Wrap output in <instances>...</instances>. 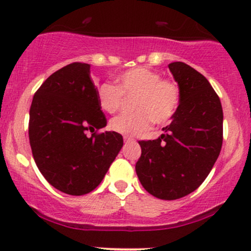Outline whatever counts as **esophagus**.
<instances>
[{"label": "esophagus", "mask_w": 251, "mask_h": 251, "mask_svg": "<svg viewBox=\"0 0 251 251\" xmlns=\"http://www.w3.org/2000/svg\"><path fill=\"white\" fill-rule=\"evenodd\" d=\"M124 140H125V142H132V140H134V138H132V137H128V136H124Z\"/></svg>", "instance_id": "1"}]
</instances>
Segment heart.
I'll return each instance as SVG.
<instances>
[{"mask_svg": "<svg viewBox=\"0 0 251 251\" xmlns=\"http://www.w3.org/2000/svg\"><path fill=\"white\" fill-rule=\"evenodd\" d=\"M115 83L99 87L98 100L107 113L119 111L123 95H133V113L121 114L109 121V128L124 136H138L150 128L152 121L163 125L178 108L181 93L174 81L163 79L161 74L148 67H137L115 77Z\"/></svg>", "mask_w": 251, "mask_h": 251, "instance_id": "1", "label": "heart"}]
</instances>
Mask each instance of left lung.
Wrapping results in <instances>:
<instances>
[{"label": "left lung", "mask_w": 251, "mask_h": 251, "mask_svg": "<svg viewBox=\"0 0 251 251\" xmlns=\"http://www.w3.org/2000/svg\"><path fill=\"white\" fill-rule=\"evenodd\" d=\"M180 88L178 108L164 133L140 140L136 173L145 191L163 200L194 192L218 158L223 144V108L210 82L182 62L170 63Z\"/></svg>", "instance_id": "obj_1"}]
</instances>
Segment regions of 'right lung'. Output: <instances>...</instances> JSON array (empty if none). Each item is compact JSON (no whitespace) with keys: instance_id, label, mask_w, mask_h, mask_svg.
<instances>
[{"instance_id":"add662e5","label":"right lung","mask_w":251,"mask_h":251,"mask_svg":"<svg viewBox=\"0 0 251 251\" xmlns=\"http://www.w3.org/2000/svg\"><path fill=\"white\" fill-rule=\"evenodd\" d=\"M107 125L90 78V64L71 63L40 85L29 109L28 136L35 164L58 191L83 195L103 180L124 144Z\"/></svg>"}]
</instances>
